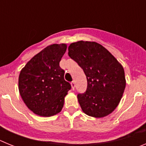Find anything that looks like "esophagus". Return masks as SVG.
Listing matches in <instances>:
<instances>
[{"label":"esophagus","mask_w":146,"mask_h":146,"mask_svg":"<svg viewBox=\"0 0 146 146\" xmlns=\"http://www.w3.org/2000/svg\"><path fill=\"white\" fill-rule=\"evenodd\" d=\"M71 86H72V89L74 90V87H75V84H74V81H72V82H71Z\"/></svg>","instance_id":"esophagus-1"}]
</instances>
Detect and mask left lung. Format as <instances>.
I'll list each match as a JSON object with an SVG mask.
<instances>
[{"instance_id": "8db88e82", "label": "left lung", "mask_w": 146, "mask_h": 146, "mask_svg": "<svg viewBox=\"0 0 146 146\" xmlns=\"http://www.w3.org/2000/svg\"><path fill=\"white\" fill-rule=\"evenodd\" d=\"M68 50L69 57L83 69L87 78L86 93L77 95L83 113L98 118L113 113L126 88L123 66L105 47L95 42H74Z\"/></svg>"}]
</instances>
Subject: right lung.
Returning <instances> with one entry per match:
<instances>
[{"label": "right lung", "instance_id": "right-lung-1", "mask_svg": "<svg viewBox=\"0 0 146 146\" xmlns=\"http://www.w3.org/2000/svg\"><path fill=\"white\" fill-rule=\"evenodd\" d=\"M66 44H53L34 55L21 69L18 80L20 96L28 108L42 117L53 116L64 108L71 88L59 66Z\"/></svg>", "mask_w": 146, "mask_h": 146}]
</instances>
